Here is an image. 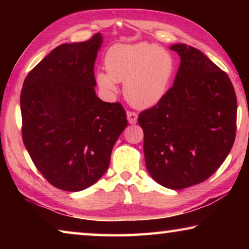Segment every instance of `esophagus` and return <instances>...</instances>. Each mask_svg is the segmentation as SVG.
Returning a JSON list of instances; mask_svg holds the SVG:
<instances>
[{
  "label": "esophagus",
  "instance_id": "obj_1",
  "mask_svg": "<svg viewBox=\"0 0 249 249\" xmlns=\"http://www.w3.org/2000/svg\"><path fill=\"white\" fill-rule=\"evenodd\" d=\"M127 120L129 122V124H136L137 113L134 111H127Z\"/></svg>",
  "mask_w": 249,
  "mask_h": 249
}]
</instances>
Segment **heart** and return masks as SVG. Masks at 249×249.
Returning <instances> with one entry per match:
<instances>
[{
	"instance_id": "b5f03b06",
	"label": "heart",
	"mask_w": 249,
	"mask_h": 249,
	"mask_svg": "<svg viewBox=\"0 0 249 249\" xmlns=\"http://www.w3.org/2000/svg\"><path fill=\"white\" fill-rule=\"evenodd\" d=\"M105 71L96 73V82L105 93L116 91V82H124L126 100L135 107H154L166 95L175 61L167 50L148 43L115 45L104 58Z\"/></svg>"
}]
</instances>
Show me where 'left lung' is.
Here are the masks:
<instances>
[{
    "label": "left lung",
    "instance_id": "obj_1",
    "mask_svg": "<svg viewBox=\"0 0 249 249\" xmlns=\"http://www.w3.org/2000/svg\"><path fill=\"white\" fill-rule=\"evenodd\" d=\"M181 62L174 87L138 116L147 170L163 187L179 190L203 182L233 147L237 100L229 75L202 53L174 45Z\"/></svg>",
    "mask_w": 249,
    "mask_h": 249
}]
</instances>
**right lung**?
Listing matches in <instances>:
<instances>
[{"instance_id":"obj_1","label":"right lung","mask_w":249,"mask_h":249,"mask_svg":"<svg viewBox=\"0 0 249 249\" xmlns=\"http://www.w3.org/2000/svg\"><path fill=\"white\" fill-rule=\"evenodd\" d=\"M101 44L98 33L58 46L29 71L20 92L24 145L44 178L60 190L77 192L95 183L127 126L123 105L95 94Z\"/></svg>"}]
</instances>
